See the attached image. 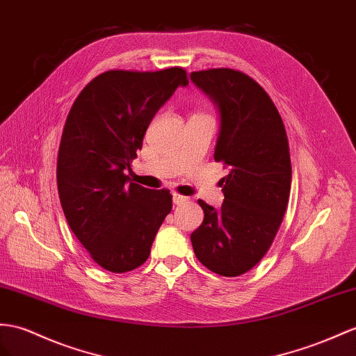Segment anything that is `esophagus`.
Instances as JSON below:
<instances>
[{
	"mask_svg": "<svg viewBox=\"0 0 356 356\" xmlns=\"http://www.w3.org/2000/svg\"><path fill=\"white\" fill-rule=\"evenodd\" d=\"M186 200H188V197L181 195V194H179V193H172V202H175V204L184 203V202H186Z\"/></svg>",
	"mask_w": 356,
	"mask_h": 356,
	"instance_id": "esophagus-1",
	"label": "esophagus"
}]
</instances>
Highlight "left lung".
Instances as JSON below:
<instances>
[{
    "instance_id": "8db88e82",
    "label": "left lung",
    "mask_w": 356,
    "mask_h": 356,
    "mask_svg": "<svg viewBox=\"0 0 356 356\" xmlns=\"http://www.w3.org/2000/svg\"><path fill=\"white\" fill-rule=\"evenodd\" d=\"M221 115L213 158L229 175L221 179L220 211L198 200L202 225L191 234L197 259L222 277H238L265 257L286 213L291 163L287 134L263 87L234 69L191 74Z\"/></svg>"
}]
</instances>
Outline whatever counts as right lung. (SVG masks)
I'll return each mask as SVG.
<instances>
[{
  "instance_id": "right-lung-1",
  "label": "right lung",
  "mask_w": 356,
  "mask_h": 356,
  "mask_svg": "<svg viewBox=\"0 0 356 356\" xmlns=\"http://www.w3.org/2000/svg\"><path fill=\"white\" fill-rule=\"evenodd\" d=\"M188 83L181 67L114 69L91 79L70 108L57 159L60 203L70 230L109 272L141 266L171 212L168 189L132 184L124 170L158 109Z\"/></svg>"
}]
</instances>
